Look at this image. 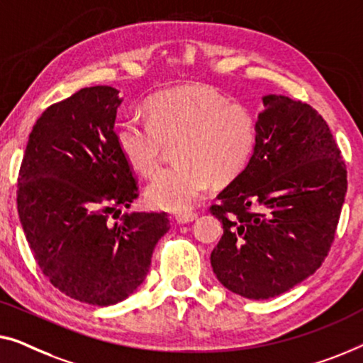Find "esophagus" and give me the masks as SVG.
I'll return each mask as SVG.
<instances>
[{"label":"esophagus","mask_w":363,"mask_h":363,"mask_svg":"<svg viewBox=\"0 0 363 363\" xmlns=\"http://www.w3.org/2000/svg\"><path fill=\"white\" fill-rule=\"evenodd\" d=\"M197 218V212H184V213H177L176 220L177 223H191Z\"/></svg>","instance_id":"esophagus-1"}]
</instances>
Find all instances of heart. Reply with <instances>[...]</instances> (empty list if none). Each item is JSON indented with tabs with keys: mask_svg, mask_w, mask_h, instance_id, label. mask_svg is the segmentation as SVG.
Listing matches in <instances>:
<instances>
[{
	"mask_svg": "<svg viewBox=\"0 0 363 363\" xmlns=\"http://www.w3.org/2000/svg\"><path fill=\"white\" fill-rule=\"evenodd\" d=\"M258 126L252 111L208 86L161 91L146 105V120L128 116L116 126V145L141 174L155 171L166 146L174 147L176 166L156 172L146 201L167 212L189 211L211 181L235 179L252 157Z\"/></svg>",
	"mask_w": 363,
	"mask_h": 363,
	"instance_id": "b5f03b06",
	"label": "heart"
}]
</instances>
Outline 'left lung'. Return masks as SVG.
I'll use <instances>...</instances> for the list:
<instances>
[{"instance_id": "8db88e82", "label": "left lung", "mask_w": 363, "mask_h": 363, "mask_svg": "<svg viewBox=\"0 0 363 363\" xmlns=\"http://www.w3.org/2000/svg\"><path fill=\"white\" fill-rule=\"evenodd\" d=\"M262 101L253 155L211 207L223 227L213 273L248 299L283 294L323 264L347 192L345 164L323 116L284 95Z\"/></svg>"}]
</instances>
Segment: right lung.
Masks as SVG:
<instances>
[{"label":"right lung","instance_id":"obj_1","mask_svg":"<svg viewBox=\"0 0 363 363\" xmlns=\"http://www.w3.org/2000/svg\"><path fill=\"white\" fill-rule=\"evenodd\" d=\"M123 99L85 86L50 105L30 131L18 179V213L39 268L80 303L111 306L140 288L152 250L169 230L166 212H126L138 196L116 145Z\"/></svg>","mask_w":363,"mask_h":363}]
</instances>
